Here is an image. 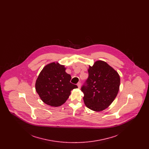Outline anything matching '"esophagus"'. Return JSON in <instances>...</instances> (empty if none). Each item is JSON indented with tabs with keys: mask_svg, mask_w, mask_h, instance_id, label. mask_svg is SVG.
Wrapping results in <instances>:
<instances>
[{
	"mask_svg": "<svg viewBox=\"0 0 149 149\" xmlns=\"http://www.w3.org/2000/svg\"><path fill=\"white\" fill-rule=\"evenodd\" d=\"M77 85H78V88H80V87H81V83H80V82L78 83Z\"/></svg>",
	"mask_w": 149,
	"mask_h": 149,
	"instance_id": "obj_1",
	"label": "esophagus"
}]
</instances>
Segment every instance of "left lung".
I'll list each match as a JSON object with an SVG mask.
<instances>
[{
	"instance_id": "1",
	"label": "left lung",
	"mask_w": 149,
	"mask_h": 149,
	"mask_svg": "<svg viewBox=\"0 0 149 149\" xmlns=\"http://www.w3.org/2000/svg\"><path fill=\"white\" fill-rule=\"evenodd\" d=\"M89 77L81 88L85 106L91 110L103 111L113 102L120 85L118 72L103 61L89 66Z\"/></svg>"
}]
</instances>
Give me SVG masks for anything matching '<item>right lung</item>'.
<instances>
[{
  "mask_svg": "<svg viewBox=\"0 0 149 149\" xmlns=\"http://www.w3.org/2000/svg\"><path fill=\"white\" fill-rule=\"evenodd\" d=\"M64 65L52 63L45 66L36 81V91L43 102L52 107L61 106L78 86L70 82L71 75Z\"/></svg>",
  "mask_w": 149,
  "mask_h": 149,
  "instance_id": "add662e5",
  "label": "right lung"
}]
</instances>
